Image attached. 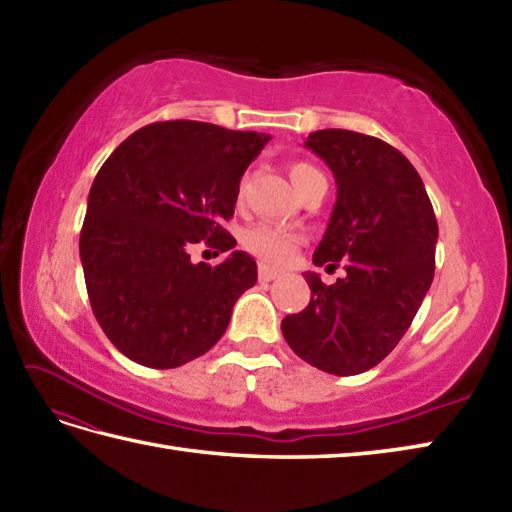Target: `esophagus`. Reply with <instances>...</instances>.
Returning <instances> with one entry per match:
<instances>
[{
    "mask_svg": "<svg viewBox=\"0 0 512 512\" xmlns=\"http://www.w3.org/2000/svg\"><path fill=\"white\" fill-rule=\"evenodd\" d=\"M259 281H262V284H268V281H273V279H277V273L273 268H268V266H259Z\"/></svg>",
    "mask_w": 512,
    "mask_h": 512,
    "instance_id": "34e87169",
    "label": "esophagus"
}]
</instances>
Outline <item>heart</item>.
Segmentation results:
<instances>
[{"instance_id": "1", "label": "heart", "mask_w": 512, "mask_h": 512, "mask_svg": "<svg viewBox=\"0 0 512 512\" xmlns=\"http://www.w3.org/2000/svg\"><path fill=\"white\" fill-rule=\"evenodd\" d=\"M319 173H321L319 169H314L303 160L292 162L290 165V180L295 184L297 193H301V189L306 187L314 176H319ZM299 244H301V237L297 233L286 231V228L268 224V222L250 226L242 235V246L246 253L257 257L264 266L288 264L292 255L297 253Z\"/></svg>"}]
</instances>
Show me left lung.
<instances>
[{
    "instance_id": "left-lung-1",
    "label": "left lung",
    "mask_w": 512,
    "mask_h": 512,
    "mask_svg": "<svg viewBox=\"0 0 512 512\" xmlns=\"http://www.w3.org/2000/svg\"><path fill=\"white\" fill-rule=\"evenodd\" d=\"M306 147L336 180V204L314 266L345 277L325 286L306 273V310L281 321L303 361L334 376H354L394 350L416 317L436 270L438 222L411 162L385 140L347 129H319Z\"/></svg>"
}]
</instances>
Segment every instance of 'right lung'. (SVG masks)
<instances>
[{"mask_svg":"<svg viewBox=\"0 0 512 512\" xmlns=\"http://www.w3.org/2000/svg\"><path fill=\"white\" fill-rule=\"evenodd\" d=\"M270 136L200 121L138 129L96 173L79 253L96 321L134 363L180 367L222 339L257 264L233 250L193 264L189 250L235 248L222 226L239 180Z\"/></svg>","mask_w":512,"mask_h":512,"instance_id":"add662e5","label":"right lung"}]
</instances>
